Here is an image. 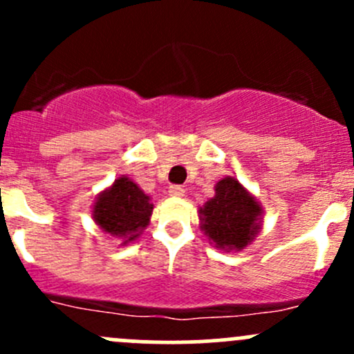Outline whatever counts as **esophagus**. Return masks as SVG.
<instances>
[{
    "label": "esophagus",
    "instance_id": "esophagus-1",
    "mask_svg": "<svg viewBox=\"0 0 354 354\" xmlns=\"http://www.w3.org/2000/svg\"><path fill=\"white\" fill-rule=\"evenodd\" d=\"M169 195H171V197L181 198L185 195V190L180 187V185H171V187H169Z\"/></svg>",
    "mask_w": 354,
    "mask_h": 354
}]
</instances>
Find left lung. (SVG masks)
<instances>
[{
  "label": "left lung",
  "mask_w": 354,
  "mask_h": 354,
  "mask_svg": "<svg viewBox=\"0 0 354 354\" xmlns=\"http://www.w3.org/2000/svg\"><path fill=\"white\" fill-rule=\"evenodd\" d=\"M214 190L198 209L200 230L216 248L241 252L262 230V205L233 176L217 181Z\"/></svg>",
  "instance_id": "left-lung-1"
}]
</instances>
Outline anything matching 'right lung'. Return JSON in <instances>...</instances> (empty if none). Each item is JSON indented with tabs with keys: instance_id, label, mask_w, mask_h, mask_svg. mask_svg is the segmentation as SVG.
<instances>
[{
	"instance_id": "obj_1",
	"label": "right lung",
	"mask_w": 354,
	"mask_h": 354,
	"mask_svg": "<svg viewBox=\"0 0 354 354\" xmlns=\"http://www.w3.org/2000/svg\"><path fill=\"white\" fill-rule=\"evenodd\" d=\"M151 197L128 176H120L97 195L92 205L94 223L109 236L128 245L137 240L151 223Z\"/></svg>"
}]
</instances>
